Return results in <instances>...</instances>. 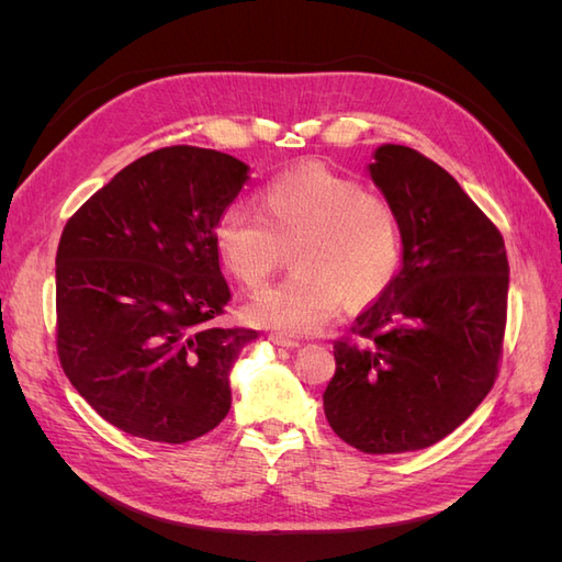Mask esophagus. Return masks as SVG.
Masks as SVG:
<instances>
[{"instance_id":"34e87169","label":"esophagus","mask_w":562,"mask_h":562,"mask_svg":"<svg viewBox=\"0 0 562 562\" xmlns=\"http://www.w3.org/2000/svg\"><path fill=\"white\" fill-rule=\"evenodd\" d=\"M271 342L279 345V347H285V349H297L300 342L297 339H291V337H283V335H271Z\"/></svg>"}]
</instances>
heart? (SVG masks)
Segmentation results:
<instances>
[{"mask_svg": "<svg viewBox=\"0 0 562 562\" xmlns=\"http://www.w3.org/2000/svg\"><path fill=\"white\" fill-rule=\"evenodd\" d=\"M220 262L248 291L277 274L283 250L295 274L252 297L246 318L283 335H312L342 307L363 310L394 283L403 262L396 209L359 180L304 164L269 180L260 213L232 206L215 225Z\"/></svg>", "mask_w": 562, "mask_h": 562, "instance_id": "obj_1", "label": "heart"}]
</instances>
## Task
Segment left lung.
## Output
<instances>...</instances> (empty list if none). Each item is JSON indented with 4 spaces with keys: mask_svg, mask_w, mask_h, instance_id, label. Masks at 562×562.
<instances>
[{
    "mask_svg": "<svg viewBox=\"0 0 562 562\" xmlns=\"http://www.w3.org/2000/svg\"><path fill=\"white\" fill-rule=\"evenodd\" d=\"M370 178L401 217L403 267L335 339L323 411L351 448L398 454L438 443L490 394L508 260L495 223L417 149L378 147Z\"/></svg>",
    "mask_w": 562,
    "mask_h": 562,
    "instance_id": "8db88e82",
    "label": "left lung"
}]
</instances>
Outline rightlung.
I'll return each mask as SVG.
<instances>
[{"mask_svg": "<svg viewBox=\"0 0 562 562\" xmlns=\"http://www.w3.org/2000/svg\"><path fill=\"white\" fill-rule=\"evenodd\" d=\"M248 166L161 147L67 220L56 255V347L67 380L112 427L187 443L232 407L229 370L258 337L217 328L232 297L215 225Z\"/></svg>", "mask_w": 562, "mask_h": 562, "instance_id": "1", "label": "right lung"}]
</instances>
